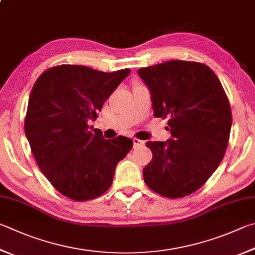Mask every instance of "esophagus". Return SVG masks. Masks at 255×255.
<instances>
[{"label":"esophagus","instance_id":"34e87169","mask_svg":"<svg viewBox=\"0 0 255 255\" xmlns=\"http://www.w3.org/2000/svg\"><path fill=\"white\" fill-rule=\"evenodd\" d=\"M132 141H133V147H138V146H141V145H143V142L142 140H139V139H137V138H133L132 139Z\"/></svg>","mask_w":255,"mask_h":255}]
</instances>
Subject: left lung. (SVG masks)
<instances>
[{"label":"left lung","mask_w":255,"mask_h":255,"mask_svg":"<svg viewBox=\"0 0 255 255\" xmlns=\"http://www.w3.org/2000/svg\"><path fill=\"white\" fill-rule=\"evenodd\" d=\"M154 117L168 118L172 138L147 141L152 160L142 170L148 187L179 198L196 192L219 167L229 143L232 113L219 78L203 63L172 60L140 68Z\"/></svg>","instance_id":"1"}]
</instances>
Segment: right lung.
Listing matches in <instances>:
<instances>
[{
	"label": "right lung",
	"instance_id": "add662e5",
	"mask_svg": "<svg viewBox=\"0 0 255 255\" xmlns=\"http://www.w3.org/2000/svg\"><path fill=\"white\" fill-rule=\"evenodd\" d=\"M129 73L62 64L45 70L32 88L24 122L32 154L52 186L73 201L108 191L116 166L132 148L130 138L105 139L88 126Z\"/></svg>",
	"mask_w": 255,
	"mask_h": 255
}]
</instances>
